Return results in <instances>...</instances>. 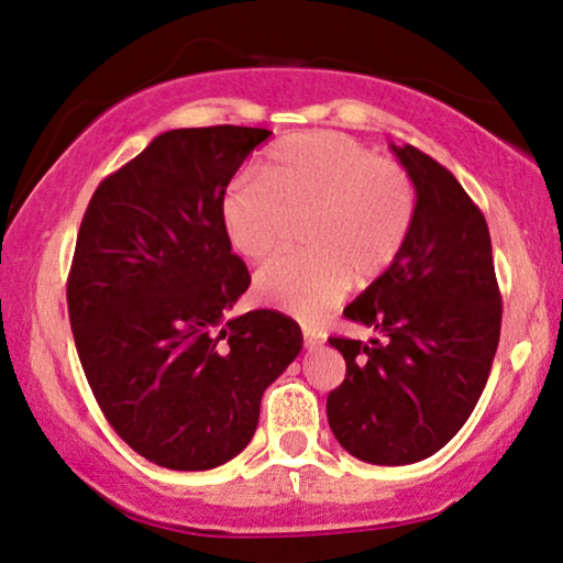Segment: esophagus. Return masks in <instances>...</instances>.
Listing matches in <instances>:
<instances>
[{
	"instance_id": "obj_1",
	"label": "esophagus",
	"mask_w": 563,
	"mask_h": 563,
	"mask_svg": "<svg viewBox=\"0 0 563 563\" xmlns=\"http://www.w3.org/2000/svg\"><path fill=\"white\" fill-rule=\"evenodd\" d=\"M302 340H305V347H308V350H316L322 342L320 332L312 330V328H302Z\"/></svg>"
}]
</instances>
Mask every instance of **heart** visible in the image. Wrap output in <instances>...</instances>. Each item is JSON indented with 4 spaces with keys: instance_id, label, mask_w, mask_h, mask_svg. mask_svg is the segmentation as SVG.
<instances>
[{
    "instance_id": "b5f03b06",
    "label": "heart",
    "mask_w": 563,
    "mask_h": 563,
    "mask_svg": "<svg viewBox=\"0 0 563 563\" xmlns=\"http://www.w3.org/2000/svg\"><path fill=\"white\" fill-rule=\"evenodd\" d=\"M225 241L245 261H261L283 243L288 221L305 223L308 253L280 255L255 275V292L275 308L318 318L355 283L389 271L412 233L417 190L402 166L379 161L335 131L280 139L258 180L235 178L218 206Z\"/></svg>"
}]
</instances>
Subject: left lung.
I'll return each instance as SVG.
<instances>
[{"label":"left lung","mask_w":563,"mask_h":563,"mask_svg":"<svg viewBox=\"0 0 563 563\" xmlns=\"http://www.w3.org/2000/svg\"><path fill=\"white\" fill-rule=\"evenodd\" d=\"M393 154L417 190L412 233L345 308L379 338H330L347 373L328 395L335 440L362 462H422L452 440L487 385L501 330L487 221L450 170L415 146Z\"/></svg>","instance_id":"obj_1"}]
</instances>
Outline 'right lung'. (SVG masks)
<instances>
[{
    "instance_id": "right-lung-1",
    "label": "right lung",
    "mask_w": 563,
    "mask_h": 563,
    "mask_svg": "<svg viewBox=\"0 0 563 563\" xmlns=\"http://www.w3.org/2000/svg\"><path fill=\"white\" fill-rule=\"evenodd\" d=\"M268 129H174L103 178L66 285L84 375L133 452L203 472L253 440L261 397L302 350L275 310L228 318L251 285L218 206Z\"/></svg>"
}]
</instances>
